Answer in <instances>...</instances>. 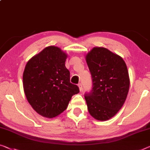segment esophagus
Instances as JSON below:
<instances>
[{
    "label": "esophagus",
    "mask_w": 150,
    "mask_h": 150,
    "mask_svg": "<svg viewBox=\"0 0 150 150\" xmlns=\"http://www.w3.org/2000/svg\"><path fill=\"white\" fill-rule=\"evenodd\" d=\"M78 86H79V90H80V91H83L82 84H81V83H79V84H78Z\"/></svg>",
    "instance_id": "34e87169"
}]
</instances>
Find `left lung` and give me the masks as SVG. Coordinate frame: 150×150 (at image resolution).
<instances>
[{
	"label": "left lung",
	"mask_w": 150,
	"mask_h": 150,
	"mask_svg": "<svg viewBox=\"0 0 150 150\" xmlns=\"http://www.w3.org/2000/svg\"><path fill=\"white\" fill-rule=\"evenodd\" d=\"M92 89L85 93L88 111L96 119H110L121 108L129 89L127 67L121 57L102 47L86 56Z\"/></svg>",
	"instance_id": "8db88e82"
}]
</instances>
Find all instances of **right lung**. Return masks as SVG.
Instances as JSON below:
<instances>
[{
  "label": "right lung",
  "instance_id": "obj_1",
  "mask_svg": "<svg viewBox=\"0 0 150 150\" xmlns=\"http://www.w3.org/2000/svg\"><path fill=\"white\" fill-rule=\"evenodd\" d=\"M67 54L59 48L48 46L27 63L23 75L27 100L40 115L54 118L67 108L73 95L79 92L70 82L65 67Z\"/></svg>",
  "mask_w": 150,
  "mask_h": 150
}]
</instances>
